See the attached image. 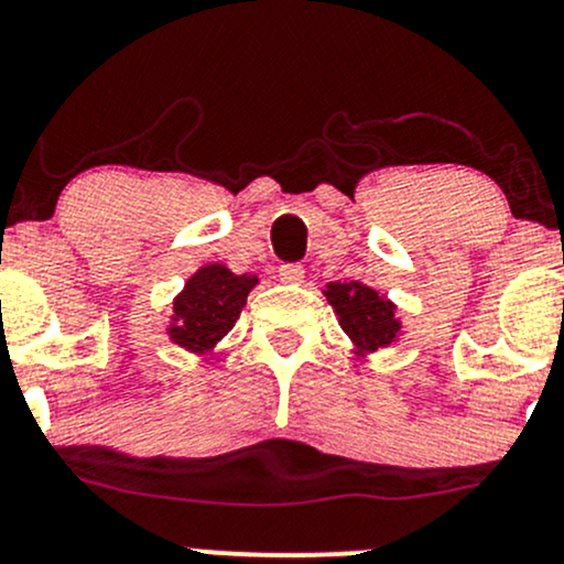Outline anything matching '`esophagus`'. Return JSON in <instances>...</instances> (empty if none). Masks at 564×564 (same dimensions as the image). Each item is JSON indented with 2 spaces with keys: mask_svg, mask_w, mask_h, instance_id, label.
<instances>
[{
  "mask_svg": "<svg viewBox=\"0 0 564 564\" xmlns=\"http://www.w3.org/2000/svg\"><path fill=\"white\" fill-rule=\"evenodd\" d=\"M278 278H281L283 283H302L304 278V268L300 262H286L278 268Z\"/></svg>",
  "mask_w": 564,
  "mask_h": 564,
  "instance_id": "34e87169",
  "label": "esophagus"
}]
</instances>
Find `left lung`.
<instances>
[{"label":"left lung","instance_id":"left-lung-1","mask_svg":"<svg viewBox=\"0 0 564 564\" xmlns=\"http://www.w3.org/2000/svg\"><path fill=\"white\" fill-rule=\"evenodd\" d=\"M323 294L339 315L341 332L358 345V349L377 352V349L392 345L400 332L394 304L379 296L371 286H364L358 281L328 283Z\"/></svg>","mask_w":564,"mask_h":564}]
</instances>
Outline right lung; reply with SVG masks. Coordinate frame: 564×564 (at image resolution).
Masks as SVG:
<instances>
[{"label": "right lung", "mask_w": 564, "mask_h": 564, "mask_svg": "<svg viewBox=\"0 0 564 564\" xmlns=\"http://www.w3.org/2000/svg\"><path fill=\"white\" fill-rule=\"evenodd\" d=\"M257 275H236L223 264H206L174 300L170 336L191 352H206L236 326Z\"/></svg>", "instance_id": "add662e5"}]
</instances>
